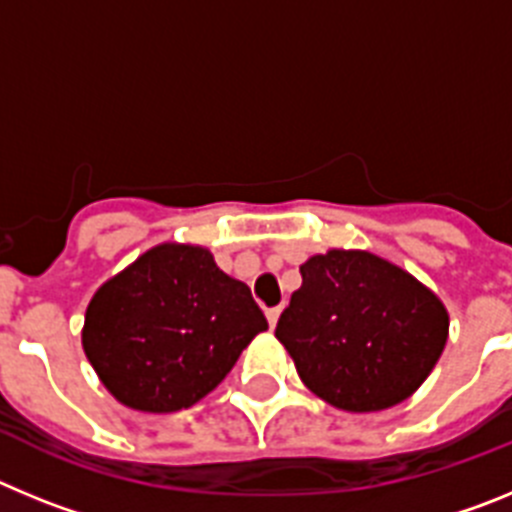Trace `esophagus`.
<instances>
[{
  "label": "esophagus",
  "instance_id": "esophagus-1",
  "mask_svg": "<svg viewBox=\"0 0 512 512\" xmlns=\"http://www.w3.org/2000/svg\"><path fill=\"white\" fill-rule=\"evenodd\" d=\"M279 315H282V307H271V310H266V320H269L271 328H274V325H277Z\"/></svg>",
  "mask_w": 512,
  "mask_h": 512
}]
</instances>
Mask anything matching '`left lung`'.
Masks as SVG:
<instances>
[{
	"label": "left lung",
	"mask_w": 512,
	"mask_h": 512,
	"mask_svg": "<svg viewBox=\"0 0 512 512\" xmlns=\"http://www.w3.org/2000/svg\"><path fill=\"white\" fill-rule=\"evenodd\" d=\"M300 274L277 338L307 390L348 413L408 400L449 338V312L436 292L359 248L310 256Z\"/></svg>",
	"instance_id": "obj_1"
}]
</instances>
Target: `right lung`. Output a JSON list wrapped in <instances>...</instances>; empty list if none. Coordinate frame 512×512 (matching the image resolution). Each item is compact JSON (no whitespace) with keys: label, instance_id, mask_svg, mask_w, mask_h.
<instances>
[{"label":"right lung","instance_id":"1","mask_svg":"<svg viewBox=\"0 0 512 512\" xmlns=\"http://www.w3.org/2000/svg\"><path fill=\"white\" fill-rule=\"evenodd\" d=\"M269 328L251 289L192 243H158L89 300L81 346L125 408L176 413L210 395Z\"/></svg>","mask_w":512,"mask_h":512}]
</instances>
